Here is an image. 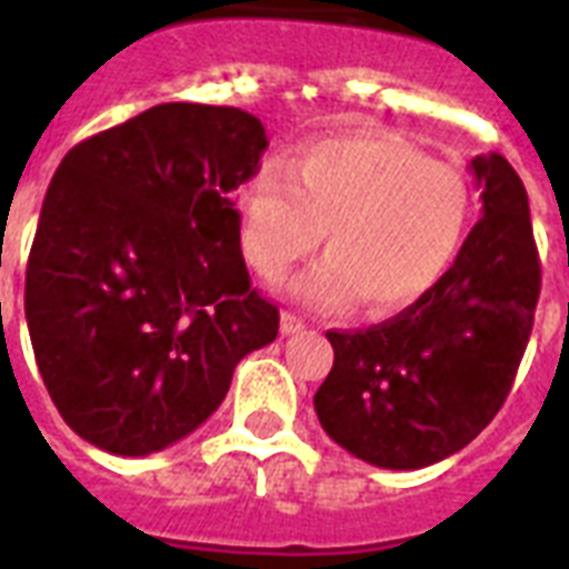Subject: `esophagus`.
Instances as JSON below:
<instances>
[{
  "instance_id": "1",
  "label": "esophagus",
  "mask_w": 569,
  "mask_h": 569,
  "mask_svg": "<svg viewBox=\"0 0 569 569\" xmlns=\"http://www.w3.org/2000/svg\"><path fill=\"white\" fill-rule=\"evenodd\" d=\"M280 331L283 333L303 331V319L298 313H292V310H283V313H280Z\"/></svg>"
}]
</instances>
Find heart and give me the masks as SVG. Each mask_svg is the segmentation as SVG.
<instances>
[{
    "label": "heart",
    "mask_w": 569,
    "mask_h": 569,
    "mask_svg": "<svg viewBox=\"0 0 569 569\" xmlns=\"http://www.w3.org/2000/svg\"><path fill=\"white\" fill-rule=\"evenodd\" d=\"M241 247L256 274L280 280L325 241L295 292L322 307L363 298L400 313L457 266L477 217L466 169L388 137L307 142L283 167L266 163L238 193Z\"/></svg>",
    "instance_id": "heart-1"
}]
</instances>
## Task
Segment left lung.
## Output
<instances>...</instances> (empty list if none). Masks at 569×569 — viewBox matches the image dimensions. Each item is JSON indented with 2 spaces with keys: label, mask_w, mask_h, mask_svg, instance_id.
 <instances>
[{
  "label": "left lung",
  "mask_w": 569,
  "mask_h": 569,
  "mask_svg": "<svg viewBox=\"0 0 569 569\" xmlns=\"http://www.w3.org/2000/svg\"><path fill=\"white\" fill-rule=\"evenodd\" d=\"M483 217L427 298L367 331H328L333 367L316 415L379 468H423L489 427L513 388L540 298L528 193L501 154L471 160Z\"/></svg>",
  "instance_id": "8db88e82"
}]
</instances>
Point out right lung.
I'll list each match as a JSON object with an SVG mask.
<instances>
[{
  "mask_svg": "<svg viewBox=\"0 0 569 569\" xmlns=\"http://www.w3.org/2000/svg\"><path fill=\"white\" fill-rule=\"evenodd\" d=\"M266 149L250 112L158 103L56 169L26 266V322L50 400L94 448L146 457L190 436L238 361L277 337L229 199Z\"/></svg>",
  "mask_w": 569,
  "mask_h": 569,
  "instance_id": "add662e5",
  "label": "right lung"
}]
</instances>
